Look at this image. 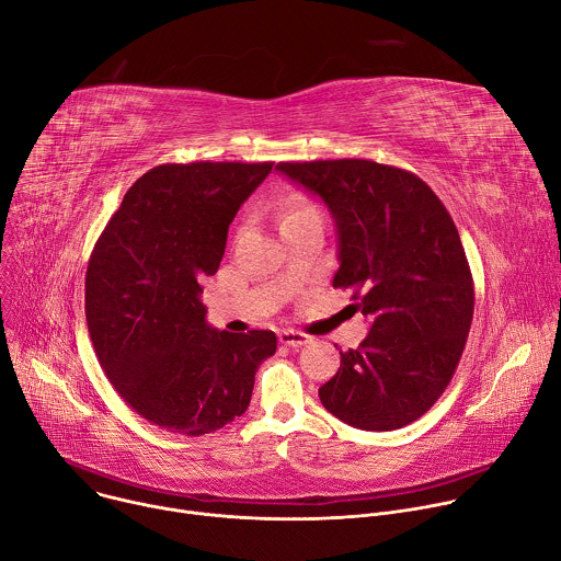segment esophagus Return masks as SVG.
Wrapping results in <instances>:
<instances>
[{"mask_svg": "<svg viewBox=\"0 0 561 561\" xmlns=\"http://www.w3.org/2000/svg\"><path fill=\"white\" fill-rule=\"evenodd\" d=\"M279 342L284 346H293V348H301L304 344L310 342V337L306 333H299V331H282L279 333Z\"/></svg>", "mask_w": 561, "mask_h": 561, "instance_id": "obj_1", "label": "esophagus"}]
</instances>
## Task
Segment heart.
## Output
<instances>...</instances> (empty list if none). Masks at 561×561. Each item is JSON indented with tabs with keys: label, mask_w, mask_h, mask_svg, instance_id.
<instances>
[{
	"label": "heart",
	"mask_w": 561,
	"mask_h": 561,
	"mask_svg": "<svg viewBox=\"0 0 561 561\" xmlns=\"http://www.w3.org/2000/svg\"><path fill=\"white\" fill-rule=\"evenodd\" d=\"M310 213H319L314 208L312 202L304 199V197H293L284 210V217H282V224L288 221V219H295V217H301V215H310Z\"/></svg>",
	"instance_id": "1"
}]
</instances>
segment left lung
I'll return each instance as SVG.
<instances>
[{"label": "left lung", "mask_w": 561, "mask_h": 561, "mask_svg": "<svg viewBox=\"0 0 561 561\" xmlns=\"http://www.w3.org/2000/svg\"><path fill=\"white\" fill-rule=\"evenodd\" d=\"M335 217L340 271L370 333L319 388L329 413L362 431L402 428L442 397L461 359L474 308L457 226L415 173L370 159L275 167Z\"/></svg>", "instance_id": "1"}]
</instances>
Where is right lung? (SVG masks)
I'll use <instances>...</instances> for the list:
<instances>
[{
	"mask_svg": "<svg viewBox=\"0 0 561 561\" xmlns=\"http://www.w3.org/2000/svg\"><path fill=\"white\" fill-rule=\"evenodd\" d=\"M273 162L162 164L144 173L106 224L87 268V322L124 402L169 433L199 437L244 415L273 331L206 324L202 284Z\"/></svg>",
	"mask_w": 561,
	"mask_h": 561,
	"instance_id": "obj_1",
	"label": "right lung"
}]
</instances>
